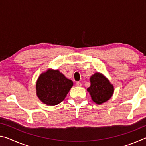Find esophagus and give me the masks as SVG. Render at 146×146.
Instances as JSON below:
<instances>
[{
	"instance_id": "obj_1",
	"label": "esophagus",
	"mask_w": 146,
	"mask_h": 146,
	"mask_svg": "<svg viewBox=\"0 0 146 146\" xmlns=\"http://www.w3.org/2000/svg\"><path fill=\"white\" fill-rule=\"evenodd\" d=\"M76 86H78V87H81V86H82V84L79 82H76Z\"/></svg>"
}]
</instances>
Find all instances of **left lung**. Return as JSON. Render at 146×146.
I'll use <instances>...</instances> for the list:
<instances>
[{"label":"left lung","mask_w":146,"mask_h":146,"mask_svg":"<svg viewBox=\"0 0 146 146\" xmlns=\"http://www.w3.org/2000/svg\"><path fill=\"white\" fill-rule=\"evenodd\" d=\"M91 86L87 89L91 99L100 105L110 99L114 93V86L101 73H95L90 77Z\"/></svg>","instance_id":"8db88e82"}]
</instances>
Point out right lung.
<instances>
[{
  "mask_svg": "<svg viewBox=\"0 0 146 146\" xmlns=\"http://www.w3.org/2000/svg\"><path fill=\"white\" fill-rule=\"evenodd\" d=\"M73 85L58 70L48 69L39 75L36 82V93L42 102L55 106L64 100Z\"/></svg>",
  "mask_w": 146,
  "mask_h": 146,
  "instance_id": "1",
  "label": "right lung"
}]
</instances>
